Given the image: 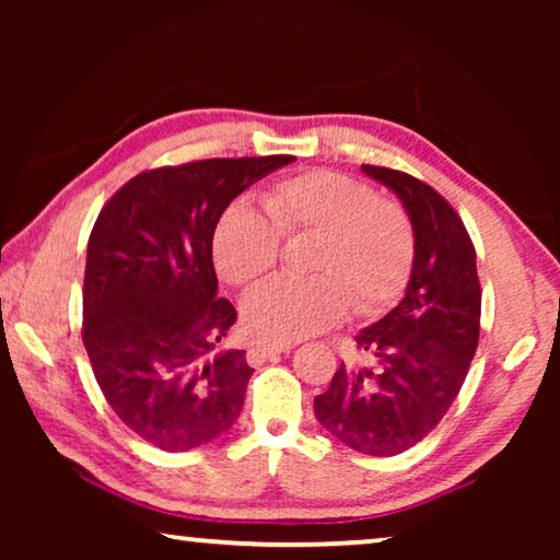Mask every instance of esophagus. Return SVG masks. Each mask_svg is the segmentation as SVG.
<instances>
[{"mask_svg":"<svg viewBox=\"0 0 560 560\" xmlns=\"http://www.w3.org/2000/svg\"><path fill=\"white\" fill-rule=\"evenodd\" d=\"M289 350H291L289 343H273V346L257 343V346L249 348V353H246V360H249L252 365H259L267 358H273V355H279V353H289Z\"/></svg>","mask_w":560,"mask_h":560,"instance_id":"1","label":"esophagus"}]
</instances>
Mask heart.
Here are the masks:
<instances>
[{
  "label": "heart",
  "instance_id": "b5f03b06",
  "mask_svg": "<svg viewBox=\"0 0 560 560\" xmlns=\"http://www.w3.org/2000/svg\"><path fill=\"white\" fill-rule=\"evenodd\" d=\"M264 210L236 200L212 236L217 273L246 289L277 267L281 240L314 236L306 279H273L249 293L244 324L254 338L291 343L346 314L371 316L400 296L415 259V232L405 207L377 197L363 179L308 170L273 183Z\"/></svg>",
  "mask_w": 560,
  "mask_h": 560
}]
</instances>
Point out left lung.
Returning <instances> with one entry per match:
<instances>
[{"instance_id": "1", "label": "left lung", "mask_w": 560, "mask_h": 560, "mask_svg": "<svg viewBox=\"0 0 560 560\" xmlns=\"http://www.w3.org/2000/svg\"><path fill=\"white\" fill-rule=\"evenodd\" d=\"M390 187L415 232L405 299L355 336L363 365L340 368L316 395V420L346 447L393 457L438 428L459 395L479 346L477 252L454 207L400 170L363 165Z\"/></svg>"}]
</instances>
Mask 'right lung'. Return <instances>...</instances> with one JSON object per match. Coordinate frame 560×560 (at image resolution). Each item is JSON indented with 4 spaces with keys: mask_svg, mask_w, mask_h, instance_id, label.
Returning a JSON list of instances; mask_svg holds the SVG:
<instances>
[{
    "mask_svg": "<svg viewBox=\"0 0 560 560\" xmlns=\"http://www.w3.org/2000/svg\"><path fill=\"white\" fill-rule=\"evenodd\" d=\"M291 155L212 158L145 170L103 207L83 277V346L120 422L165 452L220 438L254 368L214 353L236 311L217 296L212 236L236 195Z\"/></svg>",
    "mask_w": 560,
    "mask_h": 560,
    "instance_id": "1",
    "label": "right lung"
}]
</instances>
